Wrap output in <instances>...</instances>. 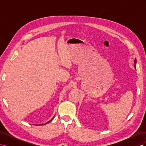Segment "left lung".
<instances>
[{
  "mask_svg": "<svg viewBox=\"0 0 146 146\" xmlns=\"http://www.w3.org/2000/svg\"><path fill=\"white\" fill-rule=\"evenodd\" d=\"M134 63H135V68L136 69V59L135 58V61H134Z\"/></svg>",
  "mask_w": 146,
  "mask_h": 146,
  "instance_id": "obj_1",
  "label": "left lung"
}]
</instances>
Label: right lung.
I'll list each match as a JSON object with an SVG mask.
<instances>
[{"label":"right lung","instance_id":"1","mask_svg":"<svg viewBox=\"0 0 146 146\" xmlns=\"http://www.w3.org/2000/svg\"><path fill=\"white\" fill-rule=\"evenodd\" d=\"M54 117H53L52 119H51V120H50L49 121H48L47 122H46V123H42V124H41V125H45V124H46V123H49L50 121H52V120H53V119H54Z\"/></svg>","mask_w":146,"mask_h":146}]
</instances>
